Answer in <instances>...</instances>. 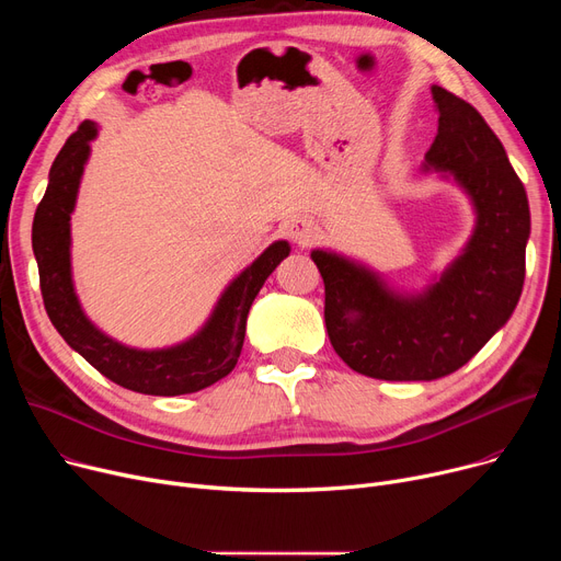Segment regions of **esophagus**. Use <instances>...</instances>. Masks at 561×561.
Returning <instances> with one entry per match:
<instances>
[{
  "label": "esophagus",
  "instance_id": "obj_1",
  "mask_svg": "<svg viewBox=\"0 0 561 561\" xmlns=\"http://www.w3.org/2000/svg\"><path fill=\"white\" fill-rule=\"evenodd\" d=\"M286 233H288V239L293 243H298V245L305 248V245H311L318 239V227L309 218H296V220L288 222Z\"/></svg>",
  "mask_w": 561,
  "mask_h": 561
}]
</instances>
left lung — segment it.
Segmentation results:
<instances>
[{
  "instance_id": "left-lung-1",
  "label": "left lung",
  "mask_w": 561,
  "mask_h": 561,
  "mask_svg": "<svg viewBox=\"0 0 561 561\" xmlns=\"http://www.w3.org/2000/svg\"><path fill=\"white\" fill-rule=\"evenodd\" d=\"M432 100L438 129L421 170L457 184L473 206L461 252L423 290H400L359 259L311 250L336 355L387 381L438 379L473 359L512 318L525 279L529 204L503 142L446 88L432 85Z\"/></svg>"
}]
</instances>
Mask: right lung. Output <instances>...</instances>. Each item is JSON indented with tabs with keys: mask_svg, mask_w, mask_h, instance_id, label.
Instances as JSON below:
<instances>
[{
	"mask_svg": "<svg viewBox=\"0 0 561 561\" xmlns=\"http://www.w3.org/2000/svg\"><path fill=\"white\" fill-rule=\"evenodd\" d=\"M98 131L95 123L85 121L68 138L51 163L49 184L34 216L32 245L47 316L64 341L115 385L165 398L202 391L227 377L239 362L250 307L265 279L290 254V245L275 241L265 248L225 286L209 318L188 339L152 350L115 341L85 316L72 279L70 218Z\"/></svg>",
	"mask_w": 561,
	"mask_h": 561,
	"instance_id": "right-lung-1",
	"label": "right lung"
}]
</instances>
